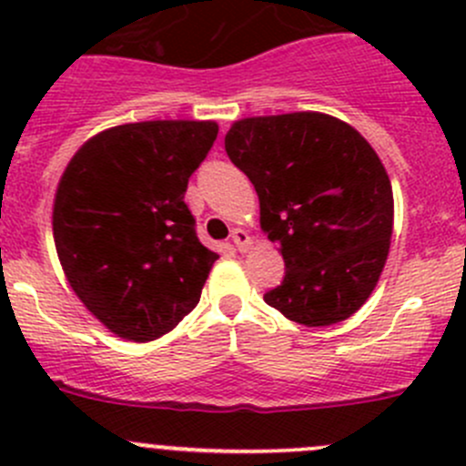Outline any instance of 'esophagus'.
Masks as SVG:
<instances>
[{
    "instance_id": "34e87169",
    "label": "esophagus",
    "mask_w": 466,
    "mask_h": 466,
    "mask_svg": "<svg viewBox=\"0 0 466 466\" xmlns=\"http://www.w3.org/2000/svg\"><path fill=\"white\" fill-rule=\"evenodd\" d=\"M232 241H234V246H237L238 252H246L252 248V237L246 232V229H234Z\"/></svg>"
}]
</instances>
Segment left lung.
<instances>
[{
    "label": "left lung",
    "mask_w": 466,
    "mask_h": 466,
    "mask_svg": "<svg viewBox=\"0 0 466 466\" xmlns=\"http://www.w3.org/2000/svg\"><path fill=\"white\" fill-rule=\"evenodd\" d=\"M225 150L255 185L263 234L284 257V281L263 295L268 307L304 327L354 316L392 238V185L377 150L324 112L238 119Z\"/></svg>",
    "instance_id": "obj_1"
}]
</instances>
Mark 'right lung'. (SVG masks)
<instances>
[{"instance_id": "right-lung-1", "label": "right lung", "mask_w": 466, "mask_h": 466, "mask_svg": "<svg viewBox=\"0 0 466 466\" xmlns=\"http://www.w3.org/2000/svg\"><path fill=\"white\" fill-rule=\"evenodd\" d=\"M216 135V121L112 126L60 176L51 220L60 266L83 307L124 340H155L200 302L218 255L196 237L185 191Z\"/></svg>"}]
</instances>
